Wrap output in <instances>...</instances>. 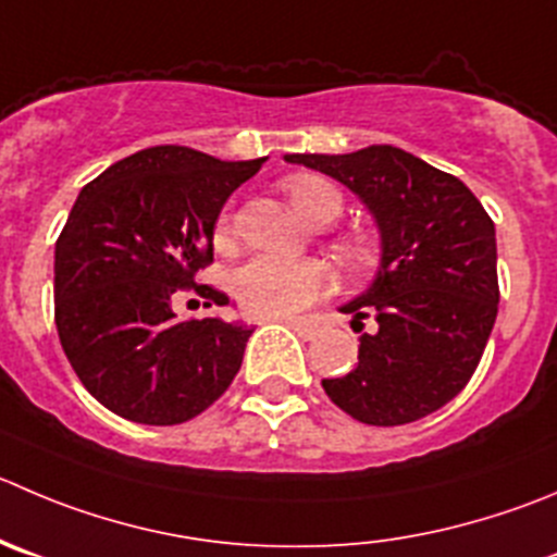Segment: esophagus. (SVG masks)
<instances>
[{
	"label": "esophagus",
	"mask_w": 557,
	"mask_h": 557,
	"mask_svg": "<svg viewBox=\"0 0 557 557\" xmlns=\"http://www.w3.org/2000/svg\"><path fill=\"white\" fill-rule=\"evenodd\" d=\"M282 322L287 327H293V331L298 333L300 338H311V336H314V325H311L309 320H300V317H284Z\"/></svg>",
	"instance_id": "34e87169"
}]
</instances>
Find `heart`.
<instances>
[{"label":"heart","instance_id":"heart-1","mask_svg":"<svg viewBox=\"0 0 557 557\" xmlns=\"http://www.w3.org/2000/svg\"><path fill=\"white\" fill-rule=\"evenodd\" d=\"M282 188L295 213L309 224H327L342 210V194L317 174H295L284 180ZM226 237H230V219L224 215L215 226V240L226 243ZM342 248L352 262H361L367 257V246L361 240H347ZM232 287H235L237 304L248 314L287 317L314 304L317 295L325 287V270L317 262L257 257L237 270Z\"/></svg>","mask_w":557,"mask_h":557}]
</instances>
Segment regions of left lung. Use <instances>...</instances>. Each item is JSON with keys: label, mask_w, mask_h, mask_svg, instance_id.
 Instances as JSON below:
<instances>
[{"label": "left lung", "mask_w": 557, "mask_h": 557, "mask_svg": "<svg viewBox=\"0 0 557 557\" xmlns=\"http://www.w3.org/2000/svg\"><path fill=\"white\" fill-rule=\"evenodd\" d=\"M347 185L380 230L372 287L342 306L361 331L358 367L322 388L355 421L401 426L468 385L497 317L495 224L454 174L391 145L284 156ZM374 319L369 334L362 320Z\"/></svg>", "instance_id": "obj_1"}]
</instances>
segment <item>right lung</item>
I'll list each match as a JSON object with an SVG mask.
<instances>
[{
    "mask_svg": "<svg viewBox=\"0 0 557 557\" xmlns=\"http://www.w3.org/2000/svg\"><path fill=\"white\" fill-rule=\"evenodd\" d=\"M161 145L87 183L54 248V322L84 388L116 416L172 426L208 410L240 372L253 327L221 317L177 320L194 289L226 306L196 273L213 262V230L235 188L262 169Z\"/></svg>",
    "mask_w": 557,
    "mask_h": 557,
    "instance_id": "right-lung-1",
    "label": "right lung"
}]
</instances>
